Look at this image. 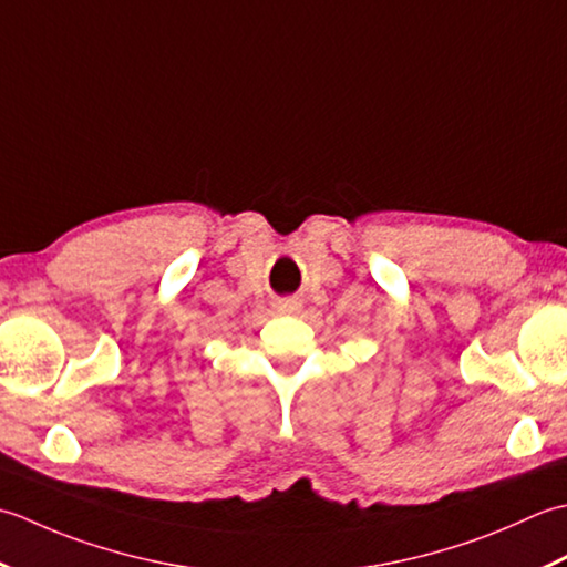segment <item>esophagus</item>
I'll return each mask as SVG.
<instances>
[{
    "label": "esophagus",
    "mask_w": 567,
    "mask_h": 567,
    "mask_svg": "<svg viewBox=\"0 0 567 567\" xmlns=\"http://www.w3.org/2000/svg\"><path fill=\"white\" fill-rule=\"evenodd\" d=\"M276 306H279V310H281V313H296V310H298V300L296 298H281L279 300V303H276Z\"/></svg>",
    "instance_id": "1"
}]
</instances>
